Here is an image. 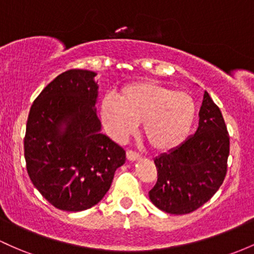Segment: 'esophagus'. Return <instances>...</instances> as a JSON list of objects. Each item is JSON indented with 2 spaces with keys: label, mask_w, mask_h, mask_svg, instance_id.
Here are the masks:
<instances>
[{
  "label": "esophagus",
  "mask_w": 254,
  "mask_h": 254,
  "mask_svg": "<svg viewBox=\"0 0 254 254\" xmlns=\"http://www.w3.org/2000/svg\"><path fill=\"white\" fill-rule=\"evenodd\" d=\"M127 158L129 159V160L135 161V160H137V159H140V154H138L137 152H135V150L127 149Z\"/></svg>",
  "instance_id": "34e87169"
}]
</instances>
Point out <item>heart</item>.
<instances>
[{"mask_svg": "<svg viewBox=\"0 0 254 254\" xmlns=\"http://www.w3.org/2000/svg\"><path fill=\"white\" fill-rule=\"evenodd\" d=\"M196 106L189 94L155 82L125 85L121 94H107L101 117L116 138L124 140L142 123V135L153 149L169 150L188 137Z\"/></svg>", "mask_w": 254, "mask_h": 254, "instance_id": "heart-1", "label": "heart"}]
</instances>
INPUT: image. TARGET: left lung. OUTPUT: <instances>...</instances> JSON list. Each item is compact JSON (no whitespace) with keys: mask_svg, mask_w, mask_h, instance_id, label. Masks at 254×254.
Instances as JSON below:
<instances>
[{"mask_svg":"<svg viewBox=\"0 0 254 254\" xmlns=\"http://www.w3.org/2000/svg\"><path fill=\"white\" fill-rule=\"evenodd\" d=\"M199 127L182 144L154 159L158 180L149 199L171 214H187L207 202L227 175L229 133L219 107L205 91Z\"/></svg>","mask_w":254,"mask_h":254,"instance_id":"8db88e82","label":"left lung"}]
</instances>
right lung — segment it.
Wrapping results in <instances>:
<instances>
[{
    "label": "right lung",
    "instance_id": "obj_1",
    "mask_svg": "<svg viewBox=\"0 0 254 254\" xmlns=\"http://www.w3.org/2000/svg\"><path fill=\"white\" fill-rule=\"evenodd\" d=\"M96 73L68 69L49 83L30 110L24 154L30 180L54 207L95 206L110 189L125 150L100 132Z\"/></svg>",
    "mask_w": 254,
    "mask_h": 254
}]
</instances>
